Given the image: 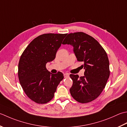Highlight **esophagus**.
<instances>
[{
	"label": "esophagus",
	"mask_w": 127,
	"mask_h": 127,
	"mask_svg": "<svg viewBox=\"0 0 127 127\" xmlns=\"http://www.w3.org/2000/svg\"><path fill=\"white\" fill-rule=\"evenodd\" d=\"M64 78H67V77H69V74H68V73H64Z\"/></svg>",
	"instance_id": "34e87169"
}]
</instances>
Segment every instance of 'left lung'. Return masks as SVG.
I'll return each instance as SVG.
<instances>
[{"label": "left lung", "mask_w": 127, "mask_h": 127, "mask_svg": "<svg viewBox=\"0 0 127 127\" xmlns=\"http://www.w3.org/2000/svg\"><path fill=\"white\" fill-rule=\"evenodd\" d=\"M63 44H69L78 61L85 69L84 76L69 75L73 84L69 89L73 99L81 103H88L99 96L110 76L109 61L105 50L96 40L86 33H69Z\"/></svg>", "instance_id": "obj_1"}]
</instances>
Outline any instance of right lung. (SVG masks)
I'll return each instance as SVG.
<instances>
[{
	"mask_svg": "<svg viewBox=\"0 0 127 127\" xmlns=\"http://www.w3.org/2000/svg\"><path fill=\"white\" fill-rule=\"evenodd\" d=\"M67 34L46 33L31 42L20 57L18 76L27 96L37 103H46L54 96L57 87L64 79L60 72L52 74L46 64L54 60Z\"/></svg>",
	"mask_w": 127,
	"mask_h": 127,
	"instance_id": "1",
	"label": "right lung"
}]
</instances>
